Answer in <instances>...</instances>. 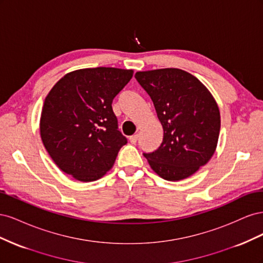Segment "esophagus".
I'll return each mask as SVG.
<instances>
[{
    "label": "esophagus",
    "instance_id": "esophagus-1",
    "mask_svg": "<svg viewBox=\"0 0 263 263\" xmlns=\"http://www.w3.org/2000/svg\"><path fill=\"white\" fill-rule=\"evenodd\" d=\"M137 140H138V135H133V136L129 137V141L132 142V144H134V145L136 144Z\"/></svg>",
    "mask_w": 263,
    "mask_h": 263
}]
</instances>
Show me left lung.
<instances>
[{"label":"left lung","instance_id":"left-lung-1","mask_svg":"<svg viewBox=\"0 0 263 263\" xmlns=\"http://www.w3.org/2000/svg\"><path fill=\"white\" fill-rule=\"evenodd\" d=\"M136 80L154 102L163 128L160 147L144 154L159 177L180 181L194 174L217 147L220 114L197 78L177 68L138 71Z\"/></svg>","mask_w":263,"mask_h":263}]
</instances>
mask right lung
Masks as SVG:
<instances>
[{
    "label": "right lung",
    "mask_w": 263,
    "mask_h": 263,
    "mask_svg": "<svg viewBox=\"0 0 263 263\" xmlns=\"http://www.w3.org/2000/svg\"><path fill=\"white\" fill-rule=\"evenodd\" d=\"M133 70L86 68L53 85L42 109L41 137L58 168L81 182L99 180L112 169L127 139L118 130L112 102Z\"/></svg>",
    "instance_id": "1"
}]
</instances>
